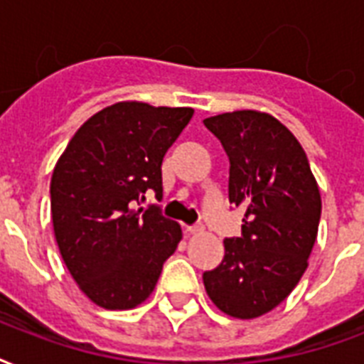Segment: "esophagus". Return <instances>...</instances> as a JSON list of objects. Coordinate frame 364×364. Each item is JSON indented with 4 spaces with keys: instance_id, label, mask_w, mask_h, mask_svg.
Returning <instances> with one entry per match:
<instances>
[{
    "instance_id": "obj_1",
    "label": "esophagus",
    "mask_w": 364,
    "mask_h": 364,
    "mask_svg": "<svg viewBox=\"0 0 364 364\" xmlns=\"http://www.w3.org/2000/svg\"><path fill=\"white\" fill-rule=\"evenodd\" d=\"M204 232V227L202 225H196V227H187V234H202Z\"/></svg>"
}]
</instances>
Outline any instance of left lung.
<instances>
[{
  "label": "left lung",
  "mask_w": 364,
  "mask_h": 364,
  "mask_svg": "<svg viewBox=\"0 0 364 364\" xmlns=\"http://www.w3.org/2000/svg\"><path fill=\"white\" fill-rule=\"evenodd\" d=\"M230 160L228 200L245 208L242 236L204 272L205 293L230 317L255 319L287 299L308 268L321 194L299 139L276 117L253 109L205 119Z\"/></svg>",
  "instance_id": "8db88e82"
}]
</instances>
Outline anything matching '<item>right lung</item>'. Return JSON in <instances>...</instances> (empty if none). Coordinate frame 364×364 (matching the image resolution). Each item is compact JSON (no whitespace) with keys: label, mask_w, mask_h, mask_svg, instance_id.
I'll return each instance as SVG.
<instances>
[{"label":"right lung","mask_w":364,"mask_h":364,"mask_svg":"<svg viewBox=\"0 0 364 364\" xmlns=\"http://www.w3.org/2000/svg\"><path fill=\"white\" fill-rule=\"evenodd\" d=\"M193 115L191 107L117 102L75 132L54 166V238L71 277L100 308L145 302L181 242L179 223L136 205L147 191L162 196V159Z\"/></svg>","instance_id":"1"}]
</instances>
